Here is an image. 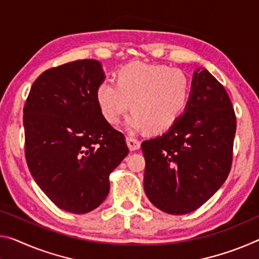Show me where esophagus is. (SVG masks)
<instances>
[{
    "label": "esophagus",
    "instance_id": "1",
    "mask_svg": "<svg viewBox=\"0 0 259 259\" xmlns=\"http://www.w3.org/2000/svg\"><path fill=\"white\" fill-rule=\"evenodd\" d=\"M126 145L129 146L130 151H136L139 149V147H141V142H139L136 138L126 137Z\"/></svg>",
    "mask_w": 259,
    "mask_h": 259
}]
</instances>
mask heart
Returning a JSON list of instances; mask_svg holds the SVG:
<instances>
[{
  "label": "heart",
  "mask_w": 259,
  "mask_h": 259,
  "mask_svg": "<svg viewBox=\"0 0 259 259\" xmlns=\"http://www.w3.org/2000/svg\"><path fill=\"white\" fill-rule=\"evenodd\" d=\"M190 79L184 71L161 64L133 62L120 69L116 84L102 81L97 89L101 114L110 124L133 110L125 126L130 131L161 133L169 129L186 109Z\"/></svg>",
  "instance_id": "heart-1"
}]
</instances>
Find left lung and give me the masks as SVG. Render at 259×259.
<instances>
[{
	"instance_id": "8db88e82",
	"label": "left lung",
	"mask_w": 259,
	"mask_h": 259,
	"mask_svg": "<svg viewBox=\"0 0 259 259\" xmlns=\"http://www.w3.org/2000/svg\"><path fill=\"white\" fill-rule=\"evenodd\" d=\"M236 117L231 99L206 69L196 68L190 97L179 120L144 141V190L169 214H187L219 190L232 167Z\"/></svg>"
}]
</instances>
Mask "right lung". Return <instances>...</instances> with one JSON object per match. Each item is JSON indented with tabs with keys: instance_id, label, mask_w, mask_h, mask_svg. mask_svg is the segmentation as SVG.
Segmentation results:
<instances>
[{
	"instance_id": "1",
	"label": "right lung",
	"mask_w": 259,
	"mask_h": 259,
	"mask_svg": "<svg viewBox=\"0 0 259 259\" xmlns=\"http://www.w3.org/2000/svg\"><path fill=\"white\" fill-rule=\"evenodd\" d=\"M105 80L97 60L41 73L24 107L26 162L35 183L61 210L84 214L109 192V175L129 153L124 135L97 101Z\"/></svg>"
}]
</instances>
